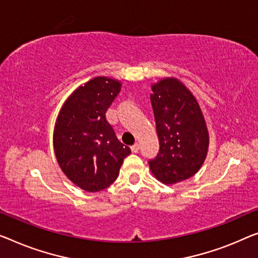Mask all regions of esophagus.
I'll use <instances>...</instances> for the list:
<instances>
[{
  "label": "esophagus",
  "mask_w": 258,
  "mask_h": 258,
  "mask_svg": "<svg viewBox=\"0 0 258 258\" xmlns=\"http://www.w3.org/2000/svg\"><path fill=\"white\" fill-rule=\"evenodd\" d=\"M139 148H140L139 144H134L133 146H131V151H132L133 153H138V152H139Z\"/></svg>",
  "instance_id": "1"
}]
</instances>
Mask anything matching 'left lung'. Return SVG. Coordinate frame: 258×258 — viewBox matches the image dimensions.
Segmentation results:
<instances>
[{
  "mask_svg": "<svg viewBox=\"0 0 258 258\" xmlns=\"http://www.w3.org/2000/svg\"><path fill=\"white\" fill-rule=\"evenodd\" d=\"M151 103L160 151L149 160L155 177L175 184L194 176L205 160L209 132L195 96L176 79L154 84Z\"/></svg>",
  "mask_w": 258,
  "mask_h": 258,
  "instance_id": "1",
  "label": "left lung"
}]
</instances>
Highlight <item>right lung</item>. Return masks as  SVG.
Returning a JSON list of instances; mask_svg holds the SVG:
<instances>
[{"label":"right lung","instance_id":"add662e5","mask_svg":"<svg viewBox=\"0 0 258 258\" xmlns=\"http://www.w3.org/2000/svg\"><path fill=\"white\" fill-rule=\"evenodd\" d=\"M118 81L96 78L72 94L57 116L53 144L60 168L88 192L106 189L131 154L106 120V111L120 91Z\"/></svg>","mask_w":258,"mask_h":258}]
</instances>
